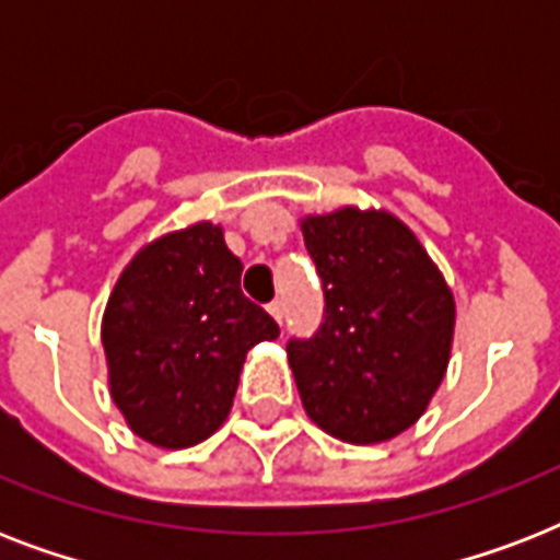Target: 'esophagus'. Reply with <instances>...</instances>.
<instances>
[{"label": "esophagus", "instance_id": "34e87169", "mask_svg": "<svg viewBox=\"0 0 560 560\" xmlns=\"http://www.w3.org/2000/svg\"><path fill=\"white\" fill-rule=\"evenodd\" d=\"M267 311H270L272 319L281 325V319H284V305H281L279 299H276V302H270V305H267Z\"/></svg>", "mask_w": 560, "mask_h": 560}]
</instances>
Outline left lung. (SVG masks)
<instances>
[{"label": "left lung", "mask_w": 560, "mask_h": 560, "mask_svg": "<svg viewBox=\"0 0 560 560\" xmlns=\"http://www.w3.org/2000/svg\"><path fill=\"white\" fill-rule=\"evenodd\" d=\"M325 290V323L290 340L299 398L319 430L381 444L416 424L451 363L456 299L416 232L386 209L299 220Z\"/></svg>", "instance_id": "obj_1"}]
</instances>
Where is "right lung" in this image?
<instances>
[{
  "mask_svg": "<svg viewBox=\"0 0 560 560\" xmlns=\"http://www.w3.org/2000/svg\"><path fill=\"white\" fill-rule=\"evenodd\" d=\"M244 264L200 220L130 258L101 319L109 395L153 447L183 451L226 421L246 351L279 337L241 293Z\"/></svg>",
  "mask_w": 560,
  "mask_h": 560,
  "instance_id": "1",
  "label": "right lung"
}]
</instances>
